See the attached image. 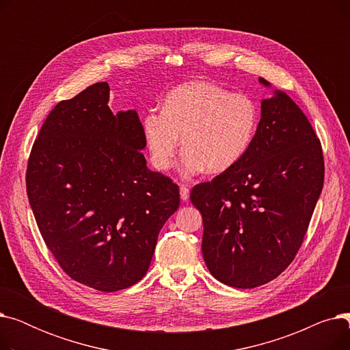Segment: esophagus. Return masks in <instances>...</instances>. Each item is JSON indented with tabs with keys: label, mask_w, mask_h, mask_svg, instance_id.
I'll use <instances>...</instances> for the list:
<instances>
[{
	"label": "esophagus",
	"mask_w": 350,
	"mask_h": 350,
	"mask_svg": "<svg viewBox=\"0 0 350 350\" xmlns=\"http://www.w3.org/2000/svg\"><path fill=\"white\" fill-rule=\"evenodd\" d=\"M180 197H181L183 201H187V200H189V197H190V190H189L187 186H185V185L180 186Z\"/></svg>",
	"instance_id": "1"
}]
</instances>
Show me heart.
<instances>
[{
  "label": "heart",
  "instance_id": "1",
  "mask_svg": "<svg viewBox=\"0 0 350 350\" xmlns=\"http://www.w3.org/2000/svg\"><path fill=\"white\" fill-rule=\"evenodd\" d=\"M260 123V110L245 94H232L208 81H193L165 96L161 112L143 119V132L152 163L169 170L181 144L183 172L223 173L240 161L251 147Z\"/></svg>",
  "mask_w": 350,
  "mask_h": 350
}]
</instances>
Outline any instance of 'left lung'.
<instances>
[{
  "instance_id": "obj_1",
  "label": "left lung",
  "mask_w": 350,
  "mask_h": 350,
  "mask_svg": "<svg viewBox=\"0 0 350 350\" xmlns=\"http://www.w3.org/2000/svg\"><path fill=\"white\" fill-rule=\"evenodd\" d=\"M260 82L269 86L264 78ZM325 177L319 139L285 92L261 103V120L247 154L190 194L203 215L201 251L213 277L255 288L295 258Z\"/></svg>"
}]
</instances>
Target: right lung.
Masks as SVG:
<instances>
[{
  "instance_id": "add662e5",
  "label": "right lung",
  "mask_w": 350,
  "mask_h": 350,
  "mask_svg": "<svg viewBox=\"0 0 350 350\" xmlns=\"http://www.w3.org/2000/svg\"><path fill=\"white\" fill-rule=\"evenodd\" d=\"M98 82L55 106L35 139L27 194L48 250L66 275L102 292L139 282L178 208V186L147 169L136 110L116 115Z\"/></svg>"
}]
</instances>
